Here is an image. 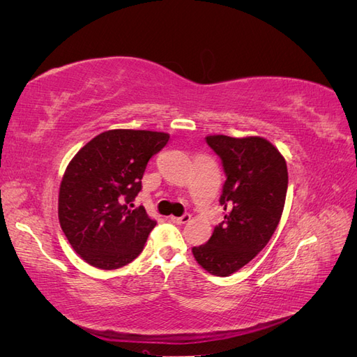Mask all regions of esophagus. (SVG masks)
<instances>
[{"label":"esophagus","instance_id":"obj_1","mask_svg":"<svg viewBox=\"0 0 357 357\" xmlns=\"http://www.w3.org/2000/svg\"><path fill=\"white\" fill-rule=\"evenodd\" d=\"M190 220V214L189 213H185L183 215H180V218H176V215H171V222L172 223H177V225H185Z\"/></svg>","mask_w":357,"mask_h":357}]
</instances>
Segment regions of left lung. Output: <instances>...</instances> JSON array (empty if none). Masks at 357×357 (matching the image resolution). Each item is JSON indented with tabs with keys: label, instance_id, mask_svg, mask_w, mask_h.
Wrapping results in <instances>:
<instances>
[{
	"label": "left lung",
	"instance_id": "obj_1",
	"mask_svg": "<svg viewBox=\"0 0 357 357\" xmlns=\"http://www.w3.org/2000/svg\"><path fill=\"white\" fill-rule=\"evenodd\" d=\"M205 142L222 159L226 180L219 202L225 213L210 240L192 253L205 271L228 277L250 262L275 232L286 201L287 165L262 137L208 135Z\"/></svg>",
	"mask_w": 357,
	"mask_h": 357
}]
</instances>
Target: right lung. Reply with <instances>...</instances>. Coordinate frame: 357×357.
Masks as SVG:
<instances>
[{
  "mask_svg": "<svg viewBox=\"0 0 357 357\" xmlns=\"http://www.w3.org/2000/svg\"><path fill=\"white\" fill-rule=\"evenodd\" d=\"M168 139L165 132L112 129L92 138L68 164L59 188V223L89 265L117 269L143 252L156 220L134 201L147 162Z\"/></svg>",
  "mask_w": 357,
  "mask_h": 357,
  "instance_id": "1",
  "label": "right lung"
}]
</instances>
